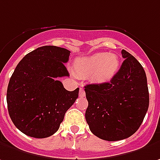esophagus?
<instances>
[{
	"instance_id": "1",
	"label": "esophagus",
	"mask_w": 160,
	"mask_h": 160,
	"mask_svg": "<svg viewBox=\"0 0 160 160\" xmlns=\"http://www.w3.org/2000/svg\"><path fill=\"white\" fill-rule=\"evenodd\" d=\"M85 90H84V88H82V87H81V88H80V97H85Z\"/></svg>"
}]
</instances>
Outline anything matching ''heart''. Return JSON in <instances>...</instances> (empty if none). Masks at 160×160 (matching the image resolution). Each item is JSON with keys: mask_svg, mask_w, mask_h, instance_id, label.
Instances as JSON below:
<instances>
[{"mask_svg": "<svg viewBox=\"0 0 160 160\" xmlns=\"http://www.w3.org/2000/svg\"><path fill=\"white\" fill-rule=\"evenodd\" d=\"M119 65L117 55L100 52L76 59L74 68L77 74L81 77H91L96 83L105 84L115 78Z\"/></svg>", "mask_w": 160, "mask_h": 160, "instance_id": "b5f03b06", "label": "heart"}]
</instances>
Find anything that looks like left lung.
I'll return each mask as SVG.
<instances>
[{
    "mask_svg": "<svg viewBox=\"0 0 160 160\" xmlns=\"http://www.w3.org/2000/svg\"><path fill=\"white\" fill-rule=\"evenodd\" d=\"M118 72L105 84H88L85 92L88 106L87 123L94 135L105 141L126 139L140 128L149 108V90L144 70L131 54Z\"/></svg>",
    "mask_w": 160,
    "mask_h": 160,
    "instance_id": "8db88e82",
    "label": "left lung"
}]
</instances>
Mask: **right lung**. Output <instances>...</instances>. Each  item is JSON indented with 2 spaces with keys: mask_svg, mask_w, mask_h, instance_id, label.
<instances>
[{
  "mask_svg": "<svg viewBox=\"0 0 160 160\" xmlns=\"http://www.w3.org/2000/svg\"><path fill=\"white\" fill-rule=\"evenodd\" d=\"M70 51L43 46L28 53L8 82L7 103L12 122L25 135L46 138L59 128L64 114L79 97V88L66 90L60 77L69 76L64 63Z\"/></svg>",
  "mask_w": 160,
  "mask_h": 160,
  "instance_id": "right-lung-1",
  "label": "right lung"
}]
</instances>
